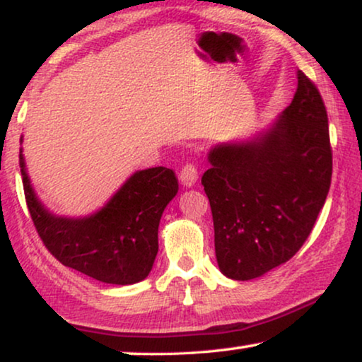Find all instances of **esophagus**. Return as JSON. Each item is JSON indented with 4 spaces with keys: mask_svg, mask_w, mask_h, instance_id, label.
Listing matches in <instances>:
<instances>
[{
    "mask_svg": "<svg viewBox=\"0 0 362 362\" xmlns=\"http://www.w3.org/2000/svg\"><path fill=\"white\" fill-rule=\"evenodd\" d=\"M180 180L186 187L194 186V182L197 180V170L192 163H186L185 168H182L180 173Z\"/></svg>",
    "mask_w": 362,
    "mask_h": 362,
    "instance_id": "34e87169",
    "label": "esophagus"
}]
</instances>
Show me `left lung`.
<instances>
[{
    "label": "left lung",
    "instance_id": "left-lung-1",
    "mask_svg": "<svg viewBox=\"0 0 362 362\" xmlns=\"http://www.w3.org/2000/svg\"><path fill=\"white\" fill-rule=\"evenodd\" d=\"M293 100L274 125L209 151L202 186L214 221L217 265L252 280L290 260L308 239L333 173L328 115L318 88L296 72Z\"/></svg>",
    "mask_w": 362,
    "mask_h": 362
}]
</instances>
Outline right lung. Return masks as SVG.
<instances>
[{
  "label": "right lung",
  "instance_id": "obj_1",
  "mask_svg": "<svg viewBox=\"0 0 362 362\" xmlns=\"http://www.w3.org/2000/svg\"><path fill=\"white\" fill-rule=\"evenodd\" d=\"M19 168L37 234L62 265L112 285H133L146 279L158 254L163 211L177 192L175 171L156 166L133 173L102 209L86 217H62L37 199L23 150Z\"/></svg>",
  "mask_w": 362,
  "mask_h": 362
}]
</instances>
